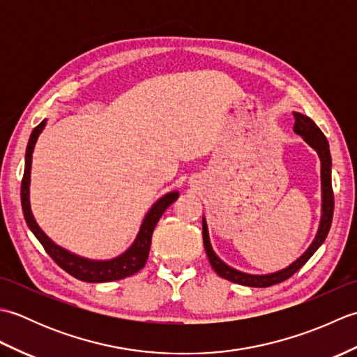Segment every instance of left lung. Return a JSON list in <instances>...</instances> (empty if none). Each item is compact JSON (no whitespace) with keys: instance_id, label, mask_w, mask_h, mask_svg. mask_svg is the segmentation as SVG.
<instances>
[{"instance_id":"8db88e82","label":"left lung","mask_w":357,"mask_h":357,"mask_svg":"<svg viewBox=\"0 0 357 357\" xmlns=\"http://www.w3.org/2000/svg\"><path fill=\"white\" fill-rule=\"evenodd\" d=\"M294 116V133L302 136L310 147H312L317 156L321 159V187H322V215H321V222L319 229H317L316 238L313 239L312 245L307 248V252L299 256L293 264L288 265V267L270 273V275H250V273L239 271L236 268L227 265L224 261L219 259L216 253L213 252L210 244L208 238V229H207V221L206 218L202 216V238H204V247H206V252L208 256V261L211 267L218 273L219 276L231 280L234 284L239 285H247V287H256V288H264L282 282V280L293 276L296 271H298L302 265H304L310 257L314 255V252L319 248L327 234L330 231L331 221H333V210H335V196H333V188H331V155H330V146L328 141L325 138V135L321 132V128L314 124L312 118L302 115L299 112H293Z\"/></svg>"}]
</instances>
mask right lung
Wrapping results in <instances>:
<instances>
[{
  "label": "right lung",
  "mask_w": 357,
  "mask_h": 357,
  "mask_svg": "<svg viewBox=\"0 0 357 357\" xmlns=\"http://www.w3.org/2000/svg\"><path fill=\"white\" fill-rule=\"evenodd\" d=\"M45 127V119L41 124H38L32 135L29 138V144L26 149V165H24V176H22L21 183V206L22 213H24V219L29 225L30 231H32L36 239L41 242L45 252L55 261L59 267L64 271L69 273L73 278L84 282H112V280H119L127 276H132L135 273H138L147 262L150 244H151V234H153L155 227L159 221V218L162 216L167 207L178 199V192H170L164 195L162 198H159L149 213L144 218L141 224V229L138 236H136L133 244L128 247L123 255H119L113 259L109 261H93L87 259V257L78 256L75 253H70L69 250L56 245L47 234H45L40 225L36 224L35 218L30 210V198H29V187H30V170H32V153L35 149V144L38 136L43 132Z\"/></svg>",
  "instance_id": "add662e5"
}]
</instances>
